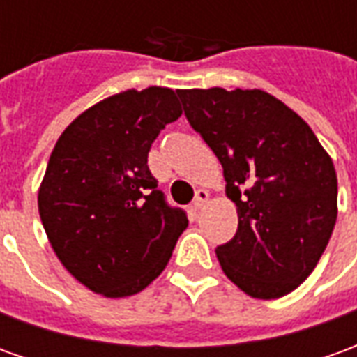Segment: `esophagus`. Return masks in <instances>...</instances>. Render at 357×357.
<instances>
[{
    "instance_id": "obj_1",
    "label": "esophagus",
    "mask_w": 357,
    "mask_h": 357,
    "mask_svg": "<svg viewBox=\"0 0 357 357\" xmlns=\"http://www.w3.org/2000/svg\"><path fill=\"white\" fill-rule=\"evenodd\" d=\"M206 202H208V193H206L204 189H199V191L195 193V201H193V204H191V208L197 212V210H201L202 206L206 204Z\"/></svg>"
}]
</instances>
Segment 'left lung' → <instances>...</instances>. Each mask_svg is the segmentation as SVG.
Wrapping results in <instances>:
<instances>
[{"label":"left lung","mask_w":357,"mask_h":357,"mask_svg":"<svg viewBox=\"0 0 357 357\" xmlns=\"http://www.w3.org/2000/svg\"><path fill=\"white\" fill-rule=\"evenodd\" d=\"M225 178L239 227L216 248L252 298H281L314 271L337 222V172L312 128L262 89H178Z\"/></svg>","instance_id":"left-lung-1"}]
</instances>
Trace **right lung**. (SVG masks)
Masks as SVG:
<instances>
[{
    "instance_id": "add662e5",
    "label": "right lung",
    "mask_w": 357,
    "mask_h": 357,
    "mask_svg": "<svg viewBox=\"0 0 357 357\" xmlns=\"http://www.w3.org/2000/svg\"><path fill=\"white\" fill-rule=\"evenodd\" d=\"M179 116L178 91L128 89L84 110L55 143L38 210L61 264L89 291L107 298L143 291L189 224L147 166L153 141Z\"/></svg>"
}]
</instances>
